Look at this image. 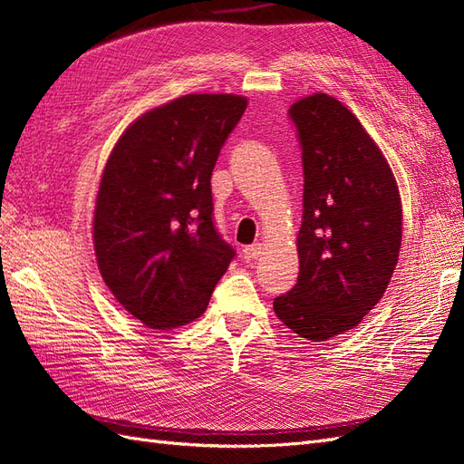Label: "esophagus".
I'll return each mask as SVG.
<instances>
[{
    "label": "esophagus",
    "instance_id": "obj_1",
    "mask_svg": "<svg viewBox=\"0 0 464 464\" xmlns=\"http://www.w3.org/2000/svg\"><path fill=\"white\" fill-rule=\"evenodd\" d=\"M261 251H263V244H251V246H246L244 249H242V254H244V257L249 261V259H257L259 256H261Z\"/></svg>",
    "mask_w": 464,
    "mask_h": 464
}]
</instances>
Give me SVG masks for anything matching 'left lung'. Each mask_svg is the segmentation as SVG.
<instances>
[{
	"mask_svg": "<svg viewBox=\"0 0 464 464\" xmlns=\"http://www.w3.org/2000/svg\"><path fill=\"white\" fill-rule=\"evenodd\" d=\"M288 116L304 168L300 273L273 307L319 343L356 327L385 294L402 240L401 198L382 150L336 98H302Z\"/></svg>",
	"mask_w": 464,
	"mask_h": 464,
	"instance_id": "left-lung-1",
	"label": "left lung"
}]
</instances>
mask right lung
Returning a JSON list of instances; mask_svg holds the SVG:
<instances>
[{
  "label": "right lung",
  "mask_w": 464,
  "mask_h": 464,
  "mask_svg": "<svg viewBox=\"0 0 464 464\" xmlns=\"http://www.w3.org/2000/svg\"><path fill=\"white\" fill-rule=\"evenodd\" d=\"M246 106L186 94L131 123L110 154L94 208L98 269L150 329L198 319L236 257L217 230L210 176Z\"/></svg>",
  "instance_id": "add662e5"
}]
</instances>
